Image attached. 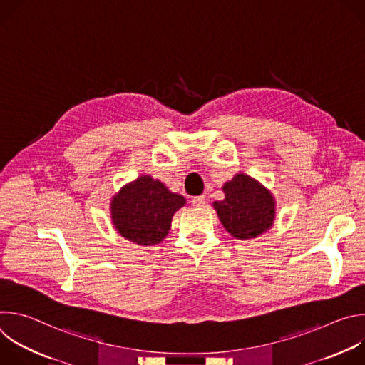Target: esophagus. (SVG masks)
<instances>
[{
  "label": "esophagus",
  "mask_w": 365,
  "mask_h": 365,
  "mask_svg": "<svg viewBox=\"0 0 365 365\" xmlns=\"http://www.w3.org/2000/svg\"><path fill=\"white\" fill-rule=\"evenodd\" d=\"M192 205L193 206H203L205 205V202H206V199H205V196L203 195H200V196H195V197H192Z\"/></svg>",
  "instance_id": "obj_1"
}]
</instances>
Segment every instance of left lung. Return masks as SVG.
Listing matches in <instances>:
<instances>
[{"label": "left lung", "mask_w": 365, "mask_h": 365, "mask_svg": "<svg viewBox=\"0 0 365 365\" xmlns=\"http://www.w3.org/2000/svg\"><path fill=\"white\" fill-rule=\"evenodd\" d=\"M222 189L225 199L214 202V207L232 237L254 238L273 225L274 199L257 180L238 173Z\"/></svg>", "instance_id": "left-lung-1"}]
</instances>
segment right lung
<instances>
[{
	"label": "right lung",
	"mask_w": 365,
	"mask_h": 365,
	"mask_svg": "<svg viewBox=\"0 0 365 365\" xmlns=\"http://www.w3.org/2000/svg\"><path fill=\"white\" fill-rule=\"evenodd\" d=\"M185 203L182 195L172 193L162 182L141 176L114 196L113 222L131 242L154 245L168 235L175 212Z\"/></svg>",
	"instance_id": "obj_1"
}]
</instances>
